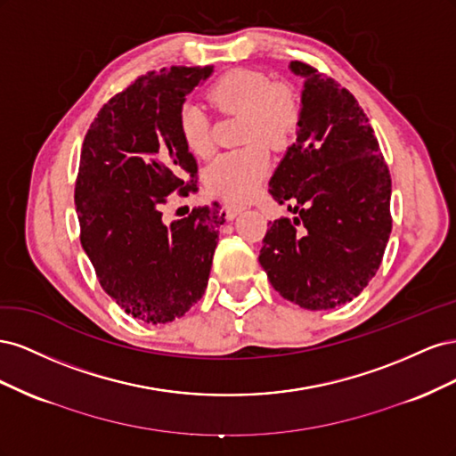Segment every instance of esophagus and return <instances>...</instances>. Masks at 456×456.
I'll return each instance as SVG.
<instances>
[{
	"label": "esophagus",
	"instance_id": "esophagus-1",
	"mask_svg": "<svg viewBox=\"0 0 456 456\" xmlns=\"http://www.w3.org/2000/svg\"><path fill=\"white\" fill-rule=\"evenodd\" d=\"M224 211H226V216H228V218H236V216L243 211V207H241V205H236V203H226V205H224Z\"/></svg>",
	"mask_w": 456,
	"mask_h": 456
}]
</instances>
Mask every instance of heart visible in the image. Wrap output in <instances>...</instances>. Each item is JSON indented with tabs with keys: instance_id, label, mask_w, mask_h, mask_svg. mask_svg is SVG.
<instances>
[{
	"instance_id": "b5f03b06",
	"label": "heart",
	"mask_w": 456,
	"mask_h": 456,
	"mask_svg": "<svg viewBox=\"0 0 456 456\" xmlns=\"http://www.w3.org/2000/svg\"><path fill=\"white\" fill-rule=\"evenodd\" d=\"M209 102L224 112H241V141L247 146L216 156L205 171L211 194L232 203L253 200L265 181L270 159L262 143L285 148L300 121V104L291 89L275 86L273 79L251 68H236L216 77L207 89ZM176 129L183 144L196 156L209 154V119L196 102L178 108Z\"/></svg>"
}]
</instances>
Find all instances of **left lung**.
<instances>
[{
  "mask_svg": "<svg viewBox=\"0 0 456 456\" xmlns=\"http://www.w3.org/2000/svg\"><path fill=\"white\" fill-rule=\"evenodd\" d=\"M289 68L305 77L300 121L268 191L297 216L273 220L258 262L283 298L329 310L375 278L392 232V178L354 94L306 62Z\"/></svg>",
  "mask_w": 456,
  "mask_h": 456,
  "instance_id": "8db88e82",
  "label": "left lung"
}]
</instances>
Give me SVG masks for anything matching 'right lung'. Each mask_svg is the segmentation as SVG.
<instances>
[{
	"instance_id": "obj_1",
	"label": "right lung",
	"mask_w": 456,
	"mask_h": 456,
	"mask_svg": "<svg viewBox=\"0 0 456 456\" xmlns=\"http://www.w3.org/2000/svg\"><path fill=\"white\" fill-rule=\"evenodd\" d=\"M213 66L146 72L96 114L76 178L79 240L101 287L131 317L169 323L203 297L224 213L216 201L167 224L171 194L198 191L176 114Z\"/></svg>"
}]
</instances>
